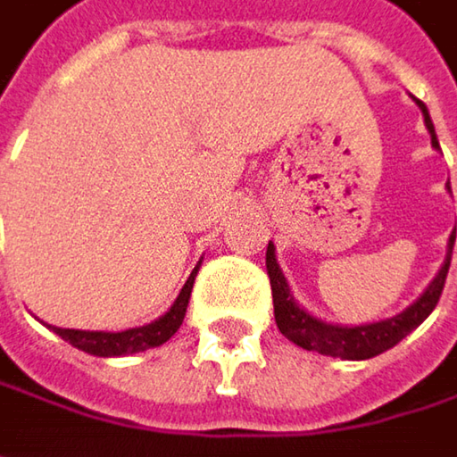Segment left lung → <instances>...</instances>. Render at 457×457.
<instances>
[{"label":"left lung","mask_w":457,"mask_h":457,"mask_svg":"<svg viewBox=\"0 0 457 457\" xmlns=\"http://www.w3.org/2000/svg\"><path fill=\"white\" fill-rule=\"evenodd\" d=\"M421 114H424V125L432 136V145L439 148L435 133V122L429 117V109L424 102L413 99ZM450 190V186H447ZM453 245H455V229L447 240V256L442 262V267L435 274V279L429 282V287L405 309V312L395 313L390 319L382 321H371V324H332L324 321L319 316L309 313L303 306H298V301L290 293V285L285 279V274L277 264V253H274V243L267 245V271H270L271 282V301H274V321L279 327V332L301 345L303 351H316L321 355H332V358H345V361H366L374 358L379 353L395 348L405 335H411L429 313L435 312L436 301L442 295L445 287V277L450 270V256H453Z\"/></svg>","instance_id":"8db88e82"}]
</instances>
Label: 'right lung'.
I'll list each match as a JSON object with an SVG mask.
<instances>
[{"instance_id": "right-lung-1", "label": "right lung", "mask_w": 457, "mask_h": 457, "mask_svg": "<svg viewBox=\"0 0 457 457\" xmlns=\"http://www.w3.org/2000/svg\"><path fill=\"white\" fill-rule=\"evenodd\" d=\"M198 264H195V270L190 271L187 282L183 285L180 295L175 298V303L170 306V312L162 313L151 324L133 327V329H125V332H91V329H62V327H52V332H57L64 343H70L72 348L99 355V358L133 355V353L148 351V348H159L180 329V324L186 319L187 301H190V290H193V282H195V274H198Z\"/></svg>"}]
</instances>
